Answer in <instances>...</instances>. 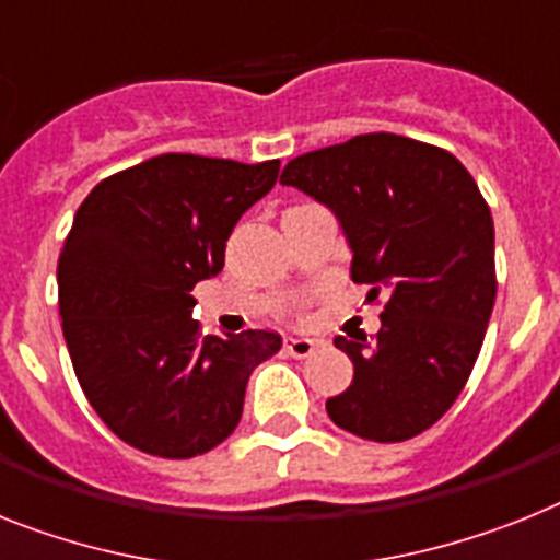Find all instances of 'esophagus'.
Here are the masks:
<instances>
[{
	"instance_id": "esophagus-1",
	"label": "esophagus",
	"mask_w": 560,
	"mask_h": 560,
	"mask_svg": "<svg viewBox=\"0 0 560 560\" xmlns=\"http://www.w3.org/2000/svg\"><path fill=\"white\" fill-rule=\"evenodd\" d=\"M284 350H288L293 359H307V355H313V350H316V341L307 336H288L284 338Z\"/></svg>"
}]
</instances>
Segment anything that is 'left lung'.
<instances>
[{
    "label": "left lung",
    "mask_w": 560,
    "mask_h": 560,
    "mask_svg": "<svg viewBox=\"0 0 560 560\" xmlns=\"http://www.w3.org/2000/svg\"><path fill=\"white\" fill-rule=\"evenodd\" d=\"M281 185L336 213L352 281L384 299L378 336L336 338L355 373L327 416L382 444L430 430L476 368L495 304V228L476 178L447 150L364 133L295 156Z\"/></svg>",
    "instance_id": "obj_1"
}]
</instances>
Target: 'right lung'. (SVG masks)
Listing matches in <instances>:
<instances>
[{
  "instance_id": "add662e5",
  "label": "right lung",
  "mask_w": 560,
  "mask_h": 560,
  "mask_svg": "<svg viewBox=\"0 0 560 560\" xmlns=\"http://www.w3.org/2000/svg\"><path fill=\"white\" fill-rule=\"evenodd\" d=\"M279 178V159L242 164L164 153L98 182L59 253L70 361L96 416L125 444L192 458L236 430L253 370L281 336H201L190 290L224 267L242 219Z\"/></svg>"
}]
</instances>
